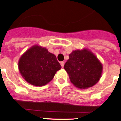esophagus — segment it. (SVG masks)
Masks as SVG:
<instances>
[{
  "mask_svg": "<svg viewBox=\"0 0 121 121\" xmlns=\"http://www.w3.org/2000/svg\"><path fill=\"white\" fill-rule=\"evenodd\" d=\"M64 64H65V62L64 61L60 62V65H61L62 67H64Z\"/></svg>",
  "mask_w": 121,
  "mask_h": 121,
  "instance_id": "obj_1",
  "label": "esophagus"
}]
</instances>
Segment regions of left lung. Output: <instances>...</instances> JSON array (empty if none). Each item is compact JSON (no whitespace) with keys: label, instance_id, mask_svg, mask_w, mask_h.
I'll return each mask as SVG.
<instances>
[{"label":"left lung","instance_id":"1","mask_svg":"<svg viewBox=\"0 0 121 121\" xmlns=\"http://www.w3.org/2000/svg\"><path fill=\"white\" fill-rule=\"evenodd\" d=\"M64 68L70 82L81 89L95 85L100 79L103 70L101 63L86 49L73 51Z\"/></svg>","mask_w":121,"mask_h":121}]
</instances>
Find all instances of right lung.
I'll return each mask as SVG.
<instances>
[{
    "label": "right lung",
    "mask_w": 121,
    "mask_h": 121,
    "mask_svg": "<svg viewBox=\"0 0 121 121\" xmlns=\"http://www.w3.org/2000/svg\"><path fill=\"white\" fill-rule=\"evenodd\" d=\"M18 69L24 79L35 86H43L52 80L61 69L56 57L45 48L35 45L22 56Z\"/></svg>",
    "instance_id": "right-lung-1"
}]
</instances>
